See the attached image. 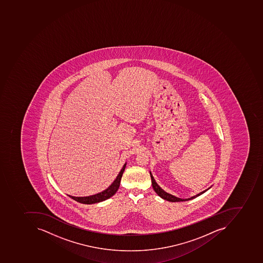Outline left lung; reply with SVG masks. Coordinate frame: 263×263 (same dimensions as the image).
Listing matches in <instances>:
<instances>
[{
  "mask_svg": "<svg viewBox=\"0 0 263 263\" xmlns=\"http://www.w3.org/2000/svg\"><path fill=\"white\" fill-rule=\"evenodd\" d=\"M149 175H151V178H152V187H153L154 190L156 191V194H157L160 198H163V199L167 200V201H172V202H176V201H189V200L194 199V198H197V197H198V196L203 194V193H205V191H207V190L211 188V187H210L209 189H207V190L201 192V193L197 194V195L194 196V197H191V198H186V199H182V198H177V197H175V196L172 195V194H168L167 192H165L164 190H162V189L159 187V184L156 182V180L154 179L153 176H152L151 172H149Z\"/></svg>",
  "mask_w": 263,
  "mask_h": 263,
  "instance_id": "8db88e82",
  "label": "left lung"
}]
</instances>
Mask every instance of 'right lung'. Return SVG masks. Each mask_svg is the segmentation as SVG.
Here are the masks:
<instances>
[{
    "instance_id": "obj_1",
    "label": "right lung",
    "mask_w": 263,
    "mask_h": 263,
    "mask_svg": "<svg viewBox=\"0 0 263 263\" xmlns=\"http://www.w3.org/2000/svg\"><path fill=\"white\" fill-rule=\"evenodd\" d=\"M126 163L124 164L119 174L117 175V178L115 179L114 182L111 183L109 187H107L104 191L100 192L99 194H95V195L87 196V197H73V196H69V198L75 200L78 202L83 204H94L98 203L100 201H105L111 198L114 194L117 193V190L119 189L120 183H121V177H122L123 173L125 171Z\"/></svg>"
}]
</instances>
